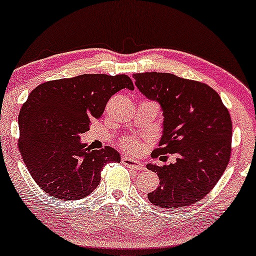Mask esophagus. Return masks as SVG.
Segmentation results:
<instances>
[{"label": "esophagus", "instance_id": "34e87169", "mask_svg": "<svg viewBox=\"0 0 256 256\" xmlns=\"http://www.w3.org/2000/svg\"><path fill=\"white\" fill-rule=\"evenodd\" d=\"M122 163L124 164L126 166L130 168V169H134V170H144L146 169V166L143 163H140L138 160H132V158H129V157H122Z\"/></svg>", "mask_w": 256, "mask_h": 256}]
</instances>
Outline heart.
<instances>
[{
	"mask_svg": "<svg viewBox=\"0 0 256 256\" xmlns=\"http://www.w3.org/2000/svg\"><path fill=\"white\" fill-rule=\"evenodd\" d=\"M121 144L124 146V150H127L129 152H134V154L142 152L143 148H144V146L142 144V142L136 138H126L121 141Z\"/></svg>",
	"mask_w": 256,
	"mask_h": 256,
	"instance_id": "b5f03b06",
	"label": "heart"
}]
</instances>
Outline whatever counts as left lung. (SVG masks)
Here are the masks:
<instances>
[{"label":"left lung","mask_w":256,"mask_h":256,"mask_svg":"<svg viewBox=\"0 0 256 256\" xmlns=\"http://www.w3.org/2000/svg\"><path fill=\"white\" fill-rule=\"evenodd\" d=\"M135 85L163 110V136L154 158L176 162L146 169L157 172L160 185L148 194L154 205L164 208L190 206L216 186L230 162L232 120L219 94L212 87L171 73L132 74Z\"/></svg>","instance_id":"left-lung-1"}]
</instances>
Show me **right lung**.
Returning <instances> with one entry per match:
<instances>
[{
    "label": "right lung",
    "mask_w": 256,
    "mask_h": 256,
    "mask_svg": "<svg viewBox=\"0 0 256 256\" xmlns=\"http://www.w3.org/2000/svg\"><path fill=\"white\" fill-rule=\"evenodd\" d=\"M122 88L134 90L126 74H82L43 82L29 94L18 115V149L48 194L60 200L87 197L100 184L104 166L120 162L116 150H90L80 135Z\"/></svg>",
    "instance_id": "add662e5"
}]
</instances>
